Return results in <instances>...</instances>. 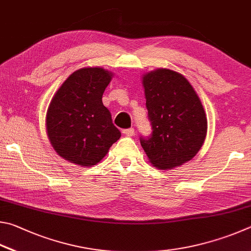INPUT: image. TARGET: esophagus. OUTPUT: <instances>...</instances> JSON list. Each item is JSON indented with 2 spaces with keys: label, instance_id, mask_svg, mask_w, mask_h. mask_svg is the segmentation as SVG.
<instances>
[{
  "label": "esophagus",
  "instance_id": "esophagus-1",
  "mask_svg": "<svg viewBox=\"0 0 251 251\" xmlns=\"http://www.w3.org/2000/svg\"><path fill=\"white\" fill-rule=\"evenodd\" d=\"M123 134L128 135V137H132V135H134V129L133 128H129V129H125L122 131Z\"/></svg>",
  "mask_w": 251,
  "mask_h": 251
}]
</instances>
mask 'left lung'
Masks as SVG:
<instances>
[{"label": "left lung", "mask_w": 251, "mask_h": 251, "mask_svg": "<svg viewBox=\"0 0 251 251\" xmlns=\"http://www.w3.org/2000/svg\"><path fill=\"white\" fill-rule=\"evenodd\" d=\"M152 132L140 142L151 163L168 170L196 155L207 132V119L199 96L187 79L170 69L143 77Z\"/></svg>", "instance_id": "8db88e82"}]
</instances>
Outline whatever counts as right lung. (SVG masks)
Instances as JSON below:
<instances>
[{
  "label": "right lung",
  "instance_id": "add662e5",
  "mask_svg": "<svg viewBox=\"0 0 251 251\" xmlns=\"http://www.w3.org/2000/svg\"><path fill=\"white\" fill-rule=\"evenodd\" d=\"M111 73L82 68L73 73L52 98L46 116L47 134L56 152L72 163L90 166L120 139L102 95Z\"/></svg>",
  "mask_w": 251,
  "mask_h": 251
}]
</instances>
